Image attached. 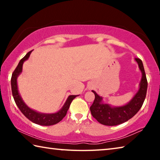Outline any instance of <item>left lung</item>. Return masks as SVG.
<instances>
[{
	"instance_id": "left-lung-1",
	"label": "left lung",
	"mask_w": 160,
	"mask_h": 160,
	"mask_svg": "<svg viewBox=\"0 0 160 160\" xmlns=\"http://www.w3.org/2000/svg\"><path fill=\"white\" fill-rule=\"evenodd\" d=\"M135 60L142 72V79L138 91L128 104L121 107H112L109 104L102 103V97L92 90L95 98L90 107V112L93 117L103 125L116 126L126 122L133 117L142 106L147 93L148 81L142 61L138 58Z\"/></svg>"
}]
</instances>
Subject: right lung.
<instances>
[{"instance_id":"1","label":"right lung","mask_w":160,"mask_h":160,"mask_svg":"<svg viewBox=\"0 0 160 160\" xmlns=\"http://www.w3.org/2000/svg\"><path fill=\"white\" fill-rule=\"evenodd\" d=\"M32 51L28 52L24 57L21 59L19 62L18 66L16 67L14 72L12 74L11 78V88L13 98L15 102V104H17L19 109L21 111V112L28 118L29 121L36 124L42 126H51L56 124L63 119L66 116L68 110L70 105L71 104L72 100L78 95H70L65 102L63 107L61 108V110H59L58 112L54 113H39L27 106L26 104L22 99L20 95L18 89V83L17 78L18 75H20L22 70V65L23 63L26 60L29 58V56Z\"/></svg>"}]
</instances>
